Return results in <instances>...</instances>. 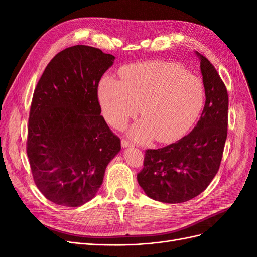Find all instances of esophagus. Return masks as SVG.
Returning a JSON list of instances; mask_svg holds the SVG:
<instances>
[{
  "label": "esophagus",
  "instance_id": "esophagus-1",
  "mask_svg": "<svg viewBox=\"0 0 257 257\" xmlns=\"http://www.w3.org/2000/svg\"><path fill=\"white\" fill-rule=\"evenodd\" d=\"M121 145H122L123 148H127V147L133 146V144L131 143V141H128L127 139H122V140H121Z\"/></svg>",
  "mask_w": 257,
  "mask_h": 257
}]
</instances>
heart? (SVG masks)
Listing matches in <instances>:
<instances>
[{"label": "heart", "mask_w": 257, "mask_h": 257, "mask_svg": "<svg viewBox=\"0 0 257 257\" xmlns=\"http://www.w3.org/2000/svg\"><path fill=\"white\" fill-rule=\"evenodd\" d=\"M121 76L122 82L110 76L101 81V107L105 118L118 128L140 111L144 119L131 130L135 139L178 140L192 127L204 107V84L179 64L147 61L124 67Z\"/></svg>", "instance_id": "heart-1"}]
</instances>
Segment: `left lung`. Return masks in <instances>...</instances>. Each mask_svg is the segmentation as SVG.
<instances>
[{"instance_id": "left-lung-1", "label": "left lung", "mask_w": 257, "mask_h": 257, "mask_svg": "<svg viewBox=\"0 0 257 257\" xmlns=\"http://www.w3.org/2000/svg\"><path fill=\"white\" fill-rule=\"evenodd\" d=\"M201 73L206 101L188 135L157 150H146L137 181L147 196L164 203H183L199 196L215 178L227 136L228 95L215 67L203 55Z\"/></svg>"}]
</instances>
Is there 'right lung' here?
<instances>
[{
    "mask_svg": "<svg viewBox=\"0 0 257 257\" xmlns=\"http://www.w3.org/2000/svg\"><path fill=\"white\" fill-rule=\"evenodd\" d=\"M113 60L93 47L67 48L53 57L35 88L26 153L35 184L55 204L78 207L90 201L121 150L98 99L100 79Z\"/></svg>",
    "mask_w": 257,
    "mask_h": 257,
    "instance_id": "obj_1",
    "label": "right lung"
}]
</instances>
